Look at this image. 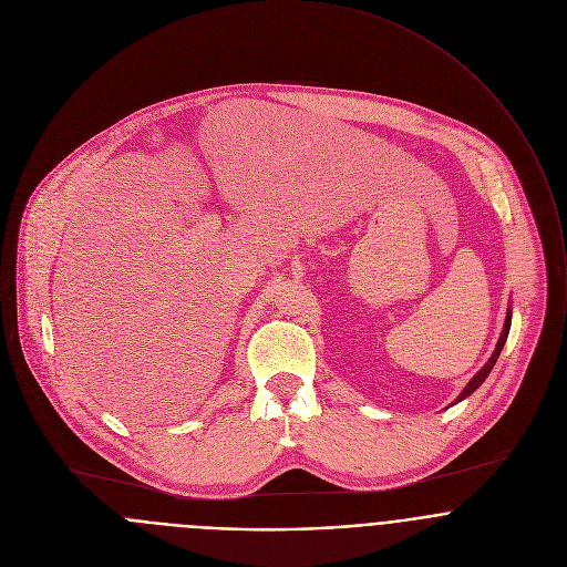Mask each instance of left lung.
<instances>
[{"instance_id": "obj_1", "label": "left lung", "mask_w": 567, "mask_h": 567, "mask_svg": "<svg viewBox=\"0 0 567 567\" xmlns=\"http://www.w3.org/2000/svg\"><path fill=\"white\" fill-rule=\"evenodd\" d=\"M508 332H511V310H508V315H506V323H504V330H502V337H499V341H497V348H495V352H493V357L488 359V363L475 374V378L464 386V391L460 393V398L455 400V402H460V400H464L466 395H471L484 380L486 377L491 374V370L495 368V363H497V359H499V354H502V350H504V343H506V339H508Z\"/></svg>"}]
</instances>
